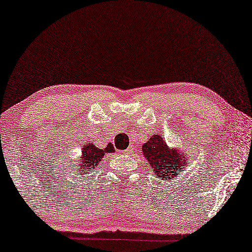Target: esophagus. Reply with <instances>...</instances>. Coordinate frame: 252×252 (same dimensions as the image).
I'll list each match as a JSON object with an SVG mask.
<instances>
[{
  "label": "esophagus",
  "mask_w": 252,
  "mask_h": 252,
  "mask_svg": "<svg viewBox=\"0 0 252 252\" xmlns=\"http://www.w3.org/2000/svg\"><path fill=\"white\" fill-rule=\"evenodd\" d=\"M131 150H132L131 147H128V148L123 151V153H124V155H129L131 153Z\"/></svg>",
  "instance_id": "34e87169"
}]
</instances>
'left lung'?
<instances>
[{
	"instance_id": "1",
	"label": "left lung",
	"mask_w": 252,
	"mask_h": 252,
	"mask_svg": "<svg viewBox=\"0 0 252 252\" xmlns=\"http://www.w3.org/2000/svg\"><path fill=\"white\" fill-rule=\"evenodd\" d=\"M142 153L153 168L155 177L161 180H173L187 167V157L177 150L171 149L165 145L163 139L154 135L142 146Z\"/></svg>"
}]
</instances>
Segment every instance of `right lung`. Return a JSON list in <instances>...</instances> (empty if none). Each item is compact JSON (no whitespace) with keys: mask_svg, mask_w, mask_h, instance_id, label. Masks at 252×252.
Returning a JSON list of instances; mask_svg holds the SVG:
<instances>
[{"mask_svg":"<svg viewBox=\"0 0 252 252\" xmlns=\"http://www.w3.org/2000/svg\"><path fill=\"white\" fill-rule=\"evenodd\" d=\"M114 151H115V148L111 144H108L105 149H99L92 144L84 146L82 151V158L79 161L80 168H78V170L80 171V173H83L84 170L91 171L93 168H96L97 163H99V161L104 157V154H110L114 153ZM73 167H75V165H73Z\"/></svg>","mask_w":252,"mask_h":252,"instance_id":"add662e5","label":"right lung"}]
</instances>
